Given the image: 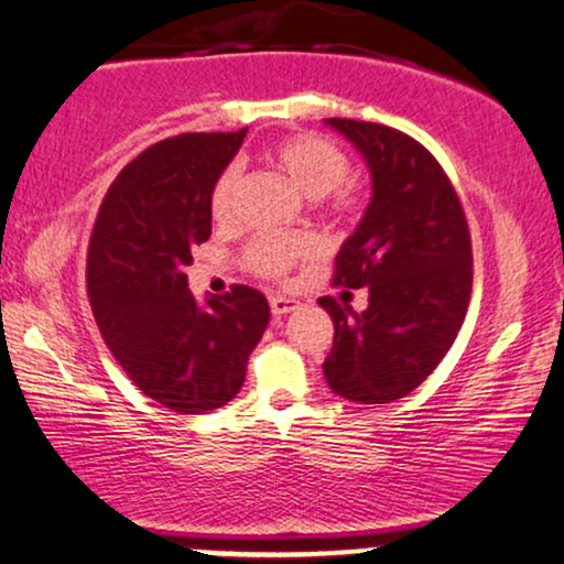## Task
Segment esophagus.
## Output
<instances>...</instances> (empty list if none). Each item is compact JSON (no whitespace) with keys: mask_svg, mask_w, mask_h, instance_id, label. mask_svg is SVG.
<instances>
[{"mask_svg":"<svg viewBox=\"0 0 564 564\" xmlns=\"http://www.w3.org/2000/svg\"><path fill=\"white\" fill-rule=\"evenodd\" d=\"M296 310H300V302L291 300V296H281V294L270 296V312H273L275 317L289 315V312H296Z\"/></svg>","mask_w":564,"mask_h":564,"instance_id":"34e87169","label":"esophagus"}]
</instances>
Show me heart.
I'll list each match as a JSON object with an SVG mask.
<instances>
[{
    "label": "heart",
    "instance_id": "b5f03b06",
    "mask_svg": "<svg viewBox=\"0 0 564 564\" xmlns=\"http://www.w3.org/2000/svg\"><path fill=\"white\" fill-rule=\"evenodd\" d=\"M270 160L278 171L289 175V181L307 194L310 199H325V209L334 217H351L362 207V192L351 178L349 160L334 141L317 133L286 135L270 149ZM241 188V167L228 165L217 175L213 194H209V209L215 220L226 223L236 213V199ZM315 257V241L310 236H278L260 234L249 241L243 262L257 275L281 281L291 273L294 264Z\"/></svg>",
    "mask_w": 564,
    "mask_h": 564
}]
</instances>
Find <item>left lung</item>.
Returning <instances> with one entry per match:
<instances>
[{
	"label": "left lung",
	"mask_w": 564,
	"mask_h": 564,
	"mask_svg": "<svg viewBox=\"0 0 564 564\" xmlns=\"http://www.w3.org/2000/svg\"><path fill=\"white\" fill-rule=\"evenodd\" d=\"M370 167L372 199L336 257L334 283L368 286V310L317 300L334 317L325 381L357 404L397 402L436 370L463 328L473 247L449 175L397 128L328 118Z\"/></svg>",
	"instance_id": "left-lung-1"
}]
</instances>
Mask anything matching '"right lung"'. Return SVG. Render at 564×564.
Instances as JSON below:
<instances>
[{
    "label": "right lung",
    "mask_w": 564,
    "mask_h": 564,
    "mask_svg": "<svg viewBox=\"0 0 564 564\" xmlns=\"http://www.w3.org/2000/svg\"><path fill=\"white\" fill-rule=\"evenodd\" d=\"M243 135L181 133L144 149L107 188L88 241L101 338L128 378L178 415H205L241 391L270 321L257 289L230 286L205 307L188 291L192 249L213 234L209 194Z\"/></svg>",
    "instance_id": "add662e5"
}]
</instances>
